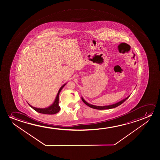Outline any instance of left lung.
I'll return each mask as SVG.
<instances>
[{"mask_svg":"<svg viewBox=\"0 0 160 160\" xmlns=\"http://www.w3.org/2000/svg\"><path fill=\"white\" fill-rule=\"evenodd\" d=\"M130 95H131V94H130ZM130 95H129L128 96L126 97V98H125V99H123L122 100H121V101H120V102H118V103H115V104H111V105H104V106H97V105H94L91 104L90 103H88L86 101H85V99L83 98L82 97H81V99H82V101H83V103H85V104H86V105L88 106V107H90V108H93V109H112V108L117 107H118L119 105H121V104H122L127 99L129 98Z\"/></svg>","mask_w":160,"mask_h":160,"instance_id":"1","label":"left lung"}]
</instances>
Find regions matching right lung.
Segmentation results:
<instances>
[{"label": "right lung", "instance_id": "add662e5", "mask_svg": "<svg viewBox=\"0 0 160 160\" xmlns=\"http://www.w3.org/2000/svg\"><path fill=\"white\" fill-rule=\"evenodd\" d=\"M66 84L67 83H64L63 85L60 88L53 103L48 107L45 108H38L34 107L33 106L30 105L29 103L28 104L32 108H33V109L35 110L36 112H38L39 113L49 114V115L56 114L58 112H59V110L61 109V108L59 107V104H58L59 103V93L61 91V90H62V88H64V86L66 85Z\"/></svg>", "mask_w": 160, "mask_h": 160}]
</instances>
